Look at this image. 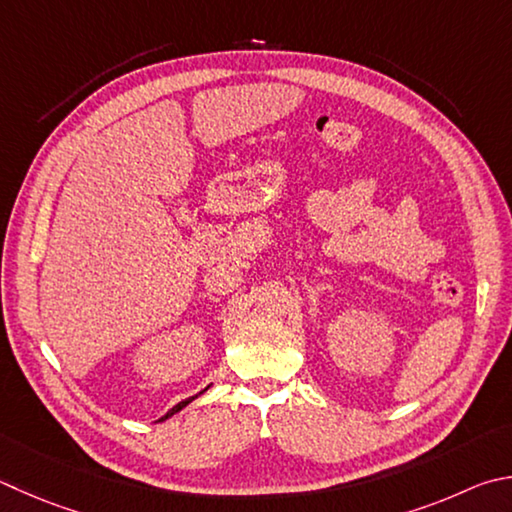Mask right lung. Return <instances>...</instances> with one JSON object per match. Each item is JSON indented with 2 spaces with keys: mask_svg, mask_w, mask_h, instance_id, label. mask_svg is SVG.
Returning a JSON list of instances; mask_svg holds the SVG:
<instances>
[{
  "mask_svg": "<svg viewBox=\"0 0 512 512\" xmlns=\"http://www.w3.org/2000/svg\"><path fill=\"white\" fill-rule=\"evenodd\" d=\"M208 387H210V385H208ZM208 387H206V389H208ZM206 389H203V392H206ZM203 392H199V394H203ZM199 394H197V396H199ZM197 396H190V398H185V401H181L179 405H174V407H172V410H170V412H167V414H165V416L161 418V421H165V418H170V416H174L176 412H181V410H183V407H185V405H188V403H192V401H194V398H197Z\"/></svg>",
  "mask_w": 512,
  "mask_h": 512,
  "instance_id": "1",
  "label": "right lung"
}]
</instances>
